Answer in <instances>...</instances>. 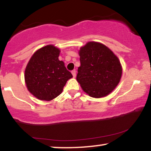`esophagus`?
<instances>
[{"label": "esophagus", "mask_w": 151, "mask_h": 151, "mask_svg": "<svg viewBox=\"0 0 151 151\" xmlns=\"http://www.w3.org/2000/svg\"><path fill=\"white\" fill-rule=\"evenodd\" d=\"M72 75H73V77H76V71L75 70L72 71Z\"/></svg>", "instance_id": "obj_1"}]
</instances>
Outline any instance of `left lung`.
<instances>
[{
  "label": "left lung",
  "instance_id": "1",
  "mask_svg": "<svg viewBox=\"0 0 151 151\" xmlns=\"http://www.w3.org/2000/svg\"><path fill=\"white\" fill-rule=\"evenodd\" d=\"M80 67L77 80L84 92L93 98L107 96L116 87L122 74L119 58L106 46L89 42L79 52Z\"/></svg>",
  "mask_w": 151,
  "mask_h": 151
}]
</instances>
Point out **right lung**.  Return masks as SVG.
Masks as SVG:
<instances>
[{
  "label": "right lung",
  "instance_id": "right-lung-1",
  "mask_svg": "<svg viewBox=\"0 0 151 151\" xmlns=\"http://www.w3.org/2000/svg\"><path fill=\"white\" fill-rule=\"evenodd\" d=\"M60 50L52 45L43 47L31 57L25 71L27 89L40 100L50 101L62 92L72 74L59 60Z\"/></svg>",
  "mask_w": 151,
  "mask_h": 151
}]
</instances>
